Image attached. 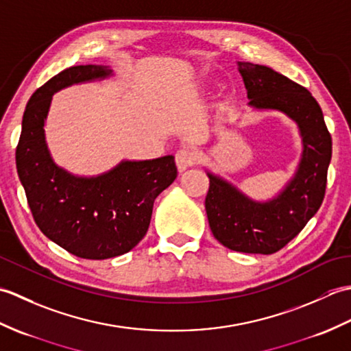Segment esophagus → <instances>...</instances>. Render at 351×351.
Masks as SVG:
<instances>
[{"instance_id":"obj_1","label":"esophagus","mask_w":351,"mask_h":351,"mask_svg":"<svg viewBox=\"0 0 351 351\" xmlns=\"http://www.w3.org/2000/svg\"><path fill=\"white\" fill-rule=\"evenodd\" d=\"M196 160H197V154L193 151V149H181V151H178L175 155V162H176L178 170H180V173L190 169L193 164L196 162Z\"/></svg>"}]
</instances>
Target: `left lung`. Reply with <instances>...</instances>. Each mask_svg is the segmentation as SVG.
<instances>
[{"mask_svg":"<svg viewBox=\"0 0 351 351\" xmlns=\"http://www.w3.org/2000/svg\"><path fill=\"white\" fill-rule=\"evenodd\" d=\"M249 107L283 113L299 126L302 156L294 175L267 200L245 195L232 182L206 170L210 190L205 210L213 235L225 247L270 255L306 226L322 206L332 158V137L323 111L308 88L263 64L238 62Z\"/></svg>","mask_w":351,"mask_h":351,"instance_id":"1","label":"left lung"}]
</instances>
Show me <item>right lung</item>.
<instances>
[{"label": "right lung", "mask_w": 351, "mask_h": 351, "mask_svg": "<svg viewBox=\"0 0 351 351\" xmlns=\"http://www.w3.org/2000/svg\"><path fill=\"white\" fill-rule=\"evenodd\" d=\"M102 64L72 66L29 98L16 147V169L36 225L51 241L84 259L114 258L147 232L154 200L176 180L175 156L122 160L96 176H78L52 160L45 122L52 95L73 84L113 77Z\"/></svg>", "instance_id": "1"}]
</instances>
